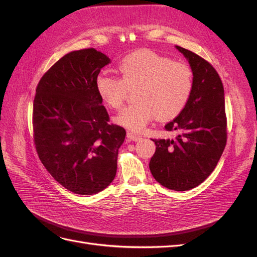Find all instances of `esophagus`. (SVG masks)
Segmentation results:
<instances>
[{
    "label": "esophagus",
    "instance_id": "esophagus-1",
    "mask_svg": "<svg viewBox=\"0 0 257 257\" xmlns=\"http://www.w3.org/2000/svg\"><path fill=\"white\" fill-rule=\"evenodd\" d=\"M127 138L131 139V141H133V142H139V141H142V139H143L142 136L136 135L134 133H131V132H128V133H127Z\"/></svg>",
    "mask_w": 257,
    "mask_h": 257
}]
</instances>
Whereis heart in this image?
<instances>
[{"mask_svg":"<svg viewBox=\"0 0 257 257\" xmlns=\"http://www.w3.org/2000/svg\"><path fill=\"white\" fill-rule=\"evenodd\" d=\"M119 72L121 78L99 74L95 85L99 96L112 108H120L128 90L136 89L138 102L115 116L116 123L131 131H142L155 115L160 120L176 118L192 94V69L150 50L127 54L120 62Z\"/></svg>","mask_w":257,"mask_h":257,"instance_id":"1","label":"heart"}]
</instances>
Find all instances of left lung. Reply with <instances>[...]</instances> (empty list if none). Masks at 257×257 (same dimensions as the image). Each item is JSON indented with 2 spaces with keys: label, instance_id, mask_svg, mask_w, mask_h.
Returning <instances> with one entry per match:
<instances>
[{
  "label": "left lung",
  "instance_id": "obj_1",
  "mask_svg": "<svg viewBox=\"0 0 257 257\" xmlns=\"http://www.w3.org/2000/svg\"><path fill=\"white\" fill-rule=\"evenodd\" d=\"M188 60L193 90L188 104L165 130L173 139H152L157 149L150 172L160 184L174 191H188L213 172L226 146L224 88L213 66L188 49L176 46Z\"/></svg>",
  "mask_w": 257,
  "mask_h": 257
}]
</instances>
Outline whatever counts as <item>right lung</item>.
I'll use <instances>...</instances> for the list:
<instances>
[{
	"instance_id": "add662e5",
	"label": "right lung",
	"mask_w": 257,
	"mask_h": 257,
	"mask_svg": "<svg viewBox=\"0 0 257 257\" xmlns=\"http://www.w3.org/2000/svg\"><path fill=\"white\" fill-rule=\"evenodd\" d=\"M110 63L94 48L72 51L40 80L33 103L36 151L46 169L65 189L93 195L115 177L125 130L109 123L95 80Z\"/></svg>"
}]
</instances>
